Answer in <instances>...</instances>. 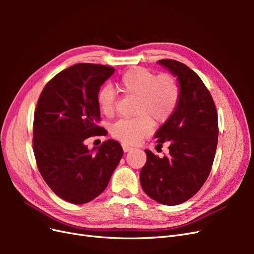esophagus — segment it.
<instances>
[{
  "instance_id": "1",
  "label": "esophagus",
  "mask_w": 254,
  "mask_h": 254,
  "mask_svg": "<svg viewBox=\"0 0 254 254\" xmlns=\"http://www.w3.org/2000/svg\"><path fill=\"white\" fill-rule=\"evenodd\" d=\"M122 147H123V150H124L125 152H128V151H130V150H132V149H133L132 147H130V146L125 145V144H122Z\"/></svg>"
}]
</instances>
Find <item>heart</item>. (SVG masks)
I'll list each match as a JSON object with an SVG mask.
<instances>
[{
  "label": "heart",
  "mask_w": 254,
  "mask_h": 254,
  "mask_svg": "<svg viewBox=\"0 0 254 254\" xmlns=\"http://www.w3.org/2000/svg\"><path fill=\"white\" fill-rule=\"evenodd\" d=\"M121 92L126 96L135 97L134 119L121 120L111 127L115 139L127 145H135L152 131L155 124H162L170 119L178 107L181 91L173 75H157L148 68L134 66L122 75L118 82ZM98 109L111 117L115 111L117 96L110 86L97 92Z\"/></svg>",
  "instance_id": "obj_1"
}]
</instances>
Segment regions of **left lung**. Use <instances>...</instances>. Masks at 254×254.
I'll return each instance as SVG.
<instances>
[{"label": "left lung", "instance_id": "left-lung-1", "mask_svg": "<svg viewBox=\"0 0 254 254\" xmlns=\"http://www.w3.org/2000/svg\"><path fill=\"white\" fill-rule=\"evenodd\" d=\"M179 83L181 95L176 111L155 134L158 145L168 144L163 158L145 149L143 190L153 200L177 205L189 200L203 186L211 172L218 141L216 107L200 77L179 61L159 60Z\"/></svg>", "mask_w": 254, "mask_h": 254}]
</instances>
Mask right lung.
Listing matches in <instances>:
<instances>
[{"instance_id":"1","label":"right lung","mask_w":254,"mask_h":254,"mask_svg":"<svg viewBox=\"0 0 254 254\" xmlns=\"http://www.w3.org/2000/svg\"><path fill=\"white\" fill-rule=\"evenodd\" d=\"M114 68L77 64L58 73L44 87L34 115V153L38 170L58 197L82 204L101 195L123 157L114 140L89 149L84 144L106 130L98 126L97 92Z\"/></svg>"}]
</instances>
